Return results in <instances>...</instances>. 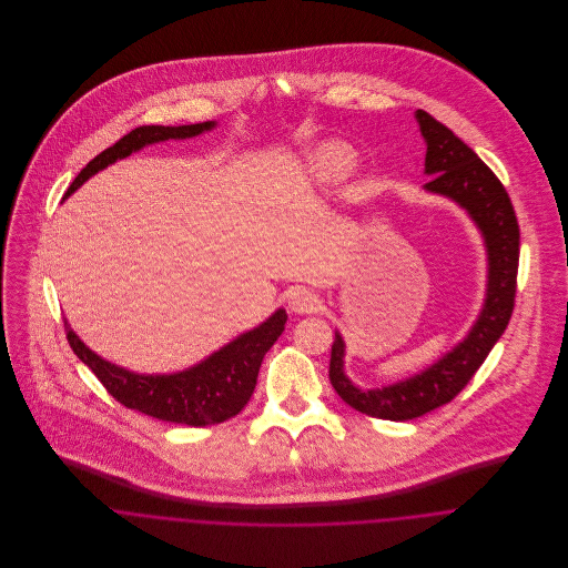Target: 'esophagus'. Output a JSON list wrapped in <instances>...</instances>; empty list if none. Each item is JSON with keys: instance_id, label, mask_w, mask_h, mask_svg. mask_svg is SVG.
<instances>
[{"instance_id": "1", "label": "esophagus", "mask_w": 568, "mask_h": 568, "mask_svg": "<svg viewBox=\"0 0 568 568\" xmlns=\"http://www.w3.org/2000/svg\"><path fill=\"white\" fill-rule=\"evenodd\" d=\"M286 302H288V308H291L293 313H297V315H311V313H315V311L320 308V297H317L313 291L302 288V286L293 288V291L288 293Z\"/></svg>"}]
</instances>
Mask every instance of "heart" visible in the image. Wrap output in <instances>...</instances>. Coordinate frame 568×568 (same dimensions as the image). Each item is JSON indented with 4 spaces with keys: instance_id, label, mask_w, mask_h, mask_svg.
I'll return each mask as SVG.
<instances>
[{
    "instance_id": "b5f03b06",
    "label": "heart",
    "mask_w": 568,
    "mask_h": 568,
    "mask_svg": "<svg viewBox=\"0 0 568 568\" xmlns=\"http://www.w3.org/2000/svg\"><path fill=\"white\" fill-rule=\"evenodd\" d=\"M347 162H349V160H347V155H345L341 149H336V146H325L322 153H317V155L311 160V170H313V174L320 176V179H329L332 174L345 170Z\"/></svg>"
}]
</instances>
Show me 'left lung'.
<instances>
[{"instance_id": "8db88e82", "label": "left lung", "mask_w": 568, "mask_h": 568, "mask_svg": "<svg viewBox=\"0 0 568 568\" xmlns=\"http://www.w3.org/2000/svg\"><path fill=\"white\" fill-rule=\"evenodd\" d=\"M415 120L426 142L424 190L457 203L473 219L486 244L487 284L477 322L450 352L426 369L378 389H361L343 367L345 341L334 332L329 383L343 403L381 419L405 422L450 403L484 365L509 324L516 297L520 230L511 201L496 174L448 126L417 109Z\"/></svg>"}]
</instances>
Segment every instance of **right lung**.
<instances>
[{
	"label": "right lung",
	"mask_w": 568,
	"mask_h": 568,
	"mask_svg": "<svg viewBox=\"0 0 568 568\" xmlns=\"http://www.w3.org/2000/svg\"><path fill=\"white\" fill-rule=\"evenodd\" d=\"M216 122H199L183 126H140L120 142L102 151L81 170L68 190V196L106 165L142 151L144 146L168 140H187L212 131ZM288 315L277 308L266 322L239 334L234 341L203 358L201 363L174 374H138L113 365L91 352L79 334L68 327V341L74 354L98 376L106 392L120 405L135 408L151 417L187 426L221 424L243 410L248 403L264 354L284 332Z\"/></svg>",
	"instance_id": "1"
}]
</instances>
